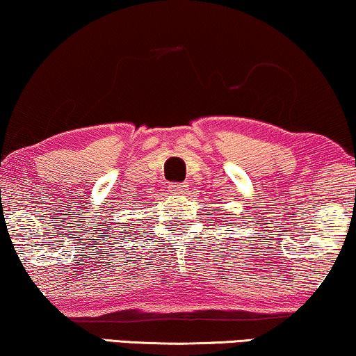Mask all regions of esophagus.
<instances>
[{
    "label": "esophagus",
    "mask_w": 356,
    "mask_h": 356,
    "mask_svg": "<svg viewBox=\"0 0 356 356\" xmlns=\"http://www.w3.org/2000/svg\"><path fill=\"white\" fill-rule=\"evenodd\" d=\"M187 187L188 186H186V184H177V182H172V184H169V192L170 193H186L187 192Z\"/></svg>",
    "instance_id": "34e87169"
}]
</instances>
